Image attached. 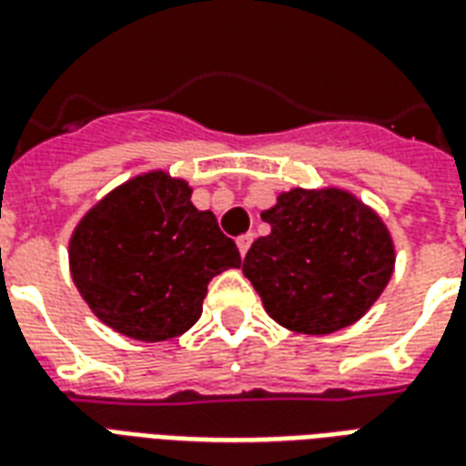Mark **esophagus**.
Returning <instances> with one entry per match:
<instances>
[{
    "mask_svg": "<svg viewBox=\"0 0 466 466\" xmlns=\"http://www.w3.org/2000/svg\"><path fill=\"white\" fill-rule=\"evenodd\" d=\"M250 243H253V233H246V236L238 238V250H240V255H243V258H246Z\"/></svg>",
    "mask_w": 466,
    "mask_h": 466,
    "instance_id": "obj_1",
    "label": "esophagus"
}]
</instances>
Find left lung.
<instances>
[{"label": "left lung", "mask_w": 466, "mask_h": 466, "mask_svg": "<svg viewBox=\"0 0 466 466\" xmlns=\"http://www.w3.org/2000/svg\"><path fill=\"white\" fill-rule=\"evenodd\" d=\"M243 272L265 312L297 334H334L369 312L393 275L395 248L380 216L341 188H292L262 211Z\"/></svg>", "instance_id": "1"}]
</instances>
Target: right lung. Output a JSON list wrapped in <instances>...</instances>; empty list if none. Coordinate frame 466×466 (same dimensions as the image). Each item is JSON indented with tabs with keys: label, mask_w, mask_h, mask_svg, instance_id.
<instances>
[{
	"label": "right lung",
	"mask_w": 466,
	"mask_h": 466,
	"mask_svg": "<svg viewBox=\"0 0 466 466\" xmlns=\"http://www.w3.org/2000/svg\"><path fill=\"white\" fill-rule=\"evenodd\" d=\"M73 282L100 321L137 341H167L194 327L206 287L240 268L236 243L191 188L149 171L97 201L68 246Z\"/></svg>",
	"instance_id": "add662e5"
}]
</instances>
